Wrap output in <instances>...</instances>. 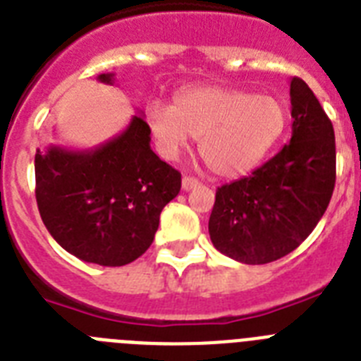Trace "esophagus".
<instances>
[{"instance_id":"obj_1","label":"esophagus","mask_w":361,"mask_h":361,"mask_svg":"<svg viewBox=\"0 0 361 361\" xmlns=\"http://www.w3.org/2000/svg\"><path fill=\"white\" fill-rule=\"evenodd\" d=\"M199 186V180H197L195 177H184L183 178V190L184 192H190V190H193V188Z\"/></svg>"}]
</instances>
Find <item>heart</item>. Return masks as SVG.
Here are the masks:
<instances>
[{
    "label": "heart",
    "instance_id": "1",
    "mask_svg": "<svg viewBox=\"0 0 361 361\" xmlns=\"http://www.w3.org/2000/svg\"><path fill=\"white\" fill-rule=\"evenodd\" d=\"M146 122L157 149L175 159L188 137L199 138V155L219 177L255 169L281 142L288 109L279 98L221 85L180 91L171 106L151 102Z\"/></svg>",
    "mask_w": 361,
    "mask_h": 361
}]
</instances>
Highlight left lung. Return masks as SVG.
<instances>
[{
	"label": "left lung",
	"mask_w": 361,
	"mask_h": 361,
	"mask_svg": "<svg viewBox=\"0 0 361 361\" xmlns=\"http://www.w3.org/2000/svg\"><path fill=\"white\" fill-rule=\"evenodd\" d=\"M290 142L248 177L215 193L210 239L239 263H272L295 250L319 223L334 192L332 122L301 78L290 80Z\"/></svg>",
	"instance_id": "8db88e82"
}]
</instances>
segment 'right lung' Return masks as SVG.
<instances>
[{"instance_id": "add662e5", "label": "right lung", "mask_w": 361, "mask_h": 361, "mask_svg": "<svg viewBox=\"0 0 361 361\" xmlns=\"http://www.w3.org/2000/svg\"><path fill=\"white\" fill-rule=\"evenodd\" d=\"M113 76L98 80L113 84ZM149 135L135 115L122 133L92 149H38L36 202L63 250L85 263L122 267L149 248L160 212L180 192V173L153 153Z\"/></svg>"}]
</instances>
